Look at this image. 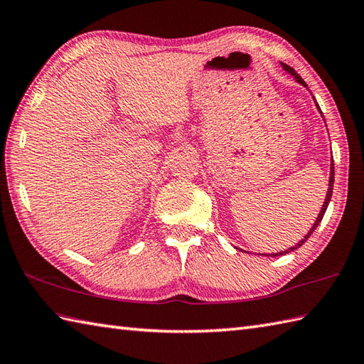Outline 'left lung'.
Segmentation results:
<instances>
[{"label":"left lung","mask_w":364,"mask_h":364,"mask_svg":"<svg viewBox=\"0 0 364 364\" xmlns=\"http://www.w3.org/2000/svg\"><path fill=\"white\" fill-rule=\"evenodd\" d=\"M282 63V62H280ZM282 68H284L287 73H289V75H291L294 79H296V82H299L301 85H304V87H306V84H305V80L297 75V73L291 68V67H288L287 63H282ZM314 104H316V109L319 110V114L322 115V112H321V109H319V104L316 102V100H314ZM322 118H324V115H322ZM333 182H335V165H333V159H332V164H330V179H328V190H327V196H326V200H324V204H322V207H321V212H319V215H318V218H316V221H314V224L311 225V229L309 230V233H306V235L304 237V240H301L299 241V243L296 245V246H293V247H289V249H285V250H282V252H277V254H271L269 257H279V255H285V254H288V252H291V250H296L297 247H301L306 240L310 238V235L311 233L314 232V229L318 228V224L322 221V218H324V213H326V210H327V207H328V203H330V198H332V193H333ZM264 255H268V254H264Z\"/></svg>","instance_id":"8db88e82"}]
</instances>
